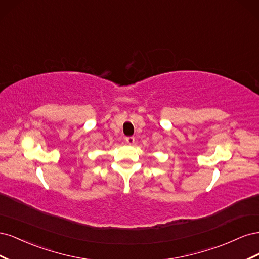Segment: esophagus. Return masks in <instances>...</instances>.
<instances>
[{
    "instance_id": "34e87169",
    "label": "esophagus",
    "mask_w": 259,
    "mask_h": 259,
    "mask_svg": "<svg viewBox=\"0 0 259 259\" xmlns=\"http://www.w3.org/2000/svg\"><path fill=\"white\" fill-rule=\"evenodd\" d=\"M125 143L128 144V145H133L135 143V137H133V136L125 137Z\"/></svg>"
}]
</instances>
